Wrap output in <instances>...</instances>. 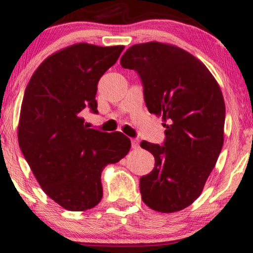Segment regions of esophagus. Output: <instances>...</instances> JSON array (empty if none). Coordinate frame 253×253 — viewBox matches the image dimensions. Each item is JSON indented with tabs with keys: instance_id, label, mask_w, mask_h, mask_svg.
Returning <instances> with one entry per match:
<instances>
[{
	"instance_id": "1",
	"label": "esophagus",
	"mask_w": 253,
	"mask_h": 253,
	"mask_svg": "<svg viewBox=\"0 0 253 253\" xmlns=\"http://www.w3.org/2000/svg\"><path fill=\"white\" fill-rule=\"evenodd\" d=\"M131 146H132L133 149L139 148V140L138 139H131Z\"/></svg>"
}]
</instances>
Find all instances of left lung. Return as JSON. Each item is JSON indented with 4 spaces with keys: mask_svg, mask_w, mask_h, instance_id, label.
<instances>
[{
    "mask_svg": "<svg viewBox=\"0 0 253 253\" xmlns=\"http://www.w3.org/2000/svg\"><path fill=\"white\" fill-rule=\"evenodd\" d=\"M120 63L140 76L146 106L167 129L163 146L140 144L155 157L140 178L141 199L157 212L180 211L201 195L224 145L220 86L202 61L168 43L134 44Z\"/></svg>",
    "mask_w": 253,
    "mask_h": 253,
    "instance_id": "8db88e82",
    "label": "left lung"
}]
</instances>
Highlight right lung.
Returning a JSON list of instances; mask_svg holds the SVG:
<instances>
[{
	"label": "right lung",
	"mask_w": 253,
	"mask_h": 253,
	"mask_svg": "<svg viewBox=\"0 0 253 253\" xmlns=\"http://www.w3.org/2000/svg\"><path fill=\"white\" fill-rule=\"evenodd\" d=\"M124 45L76 43L51 54L25 90L18 142L36 180L50 199L69 211L100 202L101 172L130 151L122 132L87 129L81 112L97 111V84Z\"/></svg>",
	"instance_id": "obj_1"
}]
</instances>
